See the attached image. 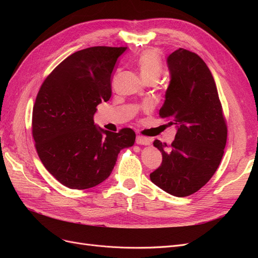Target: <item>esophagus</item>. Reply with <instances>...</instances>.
<instances>
[{"mask_svg":"<svg viewBox=\"0 0 258 258\" xmlns=\"http://www.w3.org/2000/svg\"><path fill=\"white\" fill-rule=\"evenodd\" d=\"M136 142L139 145H150L151 144V140L146 138V137H142V136H138L136 139Z\"/></svg>","mask_w":258,"mask_h":258,"instance_id":"34e87169","label":"esophagus"}]
</instances>
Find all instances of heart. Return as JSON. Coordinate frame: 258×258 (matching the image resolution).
Masks as SVG:
<instances>
[{"instance_id": "b5f03b06", "label": "heart", "mask_w": 258, "mask_h": 258, "mask_svg": "<svg viewBox=\"0 0 258 258\" xmlns=\"http://www.w3.org/2000/svg\"><path fill=\"white\" fill-rule=\"evenodd\" d=\"M137 67L140 75L145 82H157L163 70L159 53L153 49L144 50L139 54L137 58Z\"/></svg>"}]
</instances>
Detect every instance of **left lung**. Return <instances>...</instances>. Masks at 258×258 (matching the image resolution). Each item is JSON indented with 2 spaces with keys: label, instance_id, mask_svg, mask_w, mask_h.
Here are the masks:
<instances>
[{
  "label": "left lung",
  "instance_id": "left-lung-1",
  "mask_svg": "<svg viewBox=\"0 0 258 258\" xmlns=\"http://www.w3.org/2000/svg\"><path fill=\"white\" fill-rule=\"evenodd\" d=\"M171 75L159 111L176 127L168 146L155 140L162 155L151 181L175 197L198 191L220 166L227 141V126L212 73L197 53L178 48L167 59Z\"/></svg>",
  "mask_w": 258,
  "mask_h": 258
}]
</instances>
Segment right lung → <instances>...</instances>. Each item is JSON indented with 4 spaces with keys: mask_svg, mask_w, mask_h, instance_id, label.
Wrapping results in <instances>:
<instances>
[{
    "mask_svg": "<svg viewBox=\"0 0 258 258\" xmlns=\"http://www.w3.org/2000/svg\"><path fill=\"white\" fill-rule=\"evenodd\" d=\"M127 47L96 46L66 58L46 77L32 113V136L48 172L71 189L95 187L110 176L122 148L135 144L130 128L97 127V105L112 96L117 59Z\"/></svg>",
    "mask_w": 258,
    "mask_h": 258,
    "instance_id": "obj_1",
    "label": "right lung"
}]
</instances>
